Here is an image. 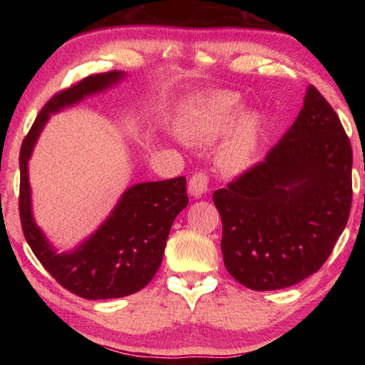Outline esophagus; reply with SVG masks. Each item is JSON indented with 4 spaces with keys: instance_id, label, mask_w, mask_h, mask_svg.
Here are the masks:
<instances>
[{
    "instance_id": "1",
    "label": "esophagus",
    "mask_w": 365,
    "mask_h": 365,
    "mask_svg": "<svg viewBox=\"0 0 365 365\" xmlns=\"http://www.w3.org/2000/svg\"><path fill=\"white\" fill-rule=\"evenodd\" d=\"M207 185H209V177L206 172H197V174L191 177L188 182L190 195L200 197L201 195H205L207 191Z\"/></svg>"
}]
</instances>
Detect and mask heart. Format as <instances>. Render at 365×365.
<instances>
[{"label":"heart","instance_id":"1","mask_svg":"<svg viewBox=\"0 0 365 365\" xmlns=\"http://www.w3.org/2000/svg\"><path fill=\"white\" fill-rule=\"evenodd\" d=\"M242 104L228 93H209L191 100L177 120L180 137L191 145H209L230 128ZM262 120L248 113L240 119L217 150V164L227 174H238L250 168L261 140Z\"/></svg>","mask_w":365,"mask_h":365}]
</instances>
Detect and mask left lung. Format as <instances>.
Segmentation results:
<instances>
[{
    "mask_svg": "<svg viewBox=\"0 0 365 365\" xmlns=\"http://www.w3.org/2000/svg\"><path fill=\"white\" fill-rule=\"evenodd\" d=\"M351 170L348 135L311 85L293 125L262 163L214 191L228 274L256 292L316 274L348 222Z\"/></svg>",
    "mask_w": 365,
    "mask_h": 365,
    "instance_id": "8db88e82",
    "label": "left lung"
}]
</instances>
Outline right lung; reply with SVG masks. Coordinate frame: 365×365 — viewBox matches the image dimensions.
<instances>
[{
    "mask_svg": "<svg viewBox=\"0 0 365 365\" xmlns=\"http://www.w3.org/2000/svg\"><path fill=\"white\" fill-rule=\"evenodd\" d=\"M122 78L123 73L117 71L96 73L54 95L36 115L19 154V212L24 237L54 280L85 299L122 298L145 288L163 262L172 224L188 205L185 177L133 185L90 238L63 255H58L35 224L29 159L49 114L104 91Z\"/></svg>",
    "mask_w": 365,
    "mask_h": 365,
    "instance_id": "add662e5",
    "label": "right lung"
}]
</instances>
